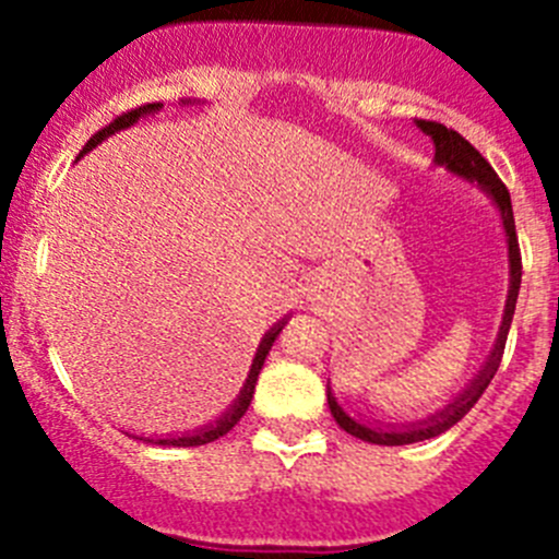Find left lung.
I'll return each instance as SVG.
<instances>
[{"label":"left lung","instance_id":"8db88e82","mask_svg":"<svg viewBox=\"0 0 559 559\" xmlns=\"http://www.w3.org/2000/svg\"><path fill=\"white\" fill-rule=\"evenodd\" d=\"M417 126L428 133L437 145V165H445L448 170L459 173L464 179L478 181L484 190L490 192L492 201L501 210L503 218V229H507V243H510V274H512V285H510V299H507V310H503V324H501V335H498V344L492 349L490 360H487V367L481 369L476 380H473L471 386L464 389L456 400H453L451 406L445 412L433 414L428 417L426 423H417L412 428H403V431H383V428H367L355 423L353 417L341 412V406L335 403L333 394L328 392V403L330 412H333L335 423L353 437L364 439V442H372V445H412V442H423V439L439 437V433H445L448 428H453L464 414L471 412L476 406V400L481 397L484 389L490 386L492 374L498 372V364H501L503 355V344H507V333H510L512 324V313H515V302H518V288H521V246H518V235H515V218H512V201H510V190L498 179V173L492 170L490 162L484 159L481 153L471 145V142L464 140L462 133L453 131V128H445L442 122L433 120H417Z\"/></svg>","mask_w":559,"mask_h":559}]
</instances>
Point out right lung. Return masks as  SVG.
I'll return each instance as SVG.
<instances>
[{
	"label": "right lung",
	"mask_w": 559,
	"mask_h": 559,
	"mask_svg": "<svg viewBox=\"0 0 559 559\" xmlns=\"http://www.w3.org/2000/svg\"><path fill=\"white\" fill-rule=\"evenodd\" d=\"M159 108H162L159 103H147V106L131 108V111L120 114V117H114V120L108 122L106 128H100V131H97L95 136H92V140L86 142V147H83V151H81V156H83V153L92 151V147H95V145H100V142L106 140V136H111L114 131H122V128L133 126V122L140 120L142 114L159 111ZM280 330H283V328H274V330H271L269 335H265L263 344H260V349H257V358H254V364H251V372H249V380H246L243 392H240V397H237L235 406H231L229 412H226L224 417H221L218 423H215V426L204 428V431H199V433H187V437H173V439H145V442H153V445H170V448H195V445H206V442H215V439H218V437H224V433H229L231 428L237 426V419H240V417H243V414H246V408H249L251 397H254L257 374H260V369H263L265 355H269L271 344H274V338H276V335H280ZM136 439H140V437H136Z\"/></svg>",
	"instance_id": "add662e5"
}]
</instances>
